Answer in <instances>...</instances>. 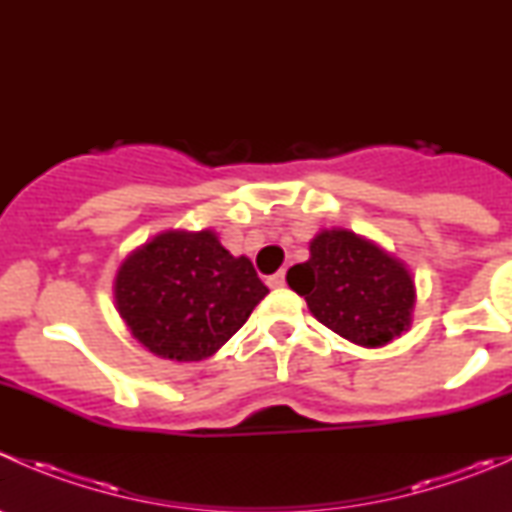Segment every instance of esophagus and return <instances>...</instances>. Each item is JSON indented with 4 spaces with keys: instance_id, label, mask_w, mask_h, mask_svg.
Returning a JSON list of instances; mask_svg holds the SVG:
<instances>
[{
    "instance_id": "1",
    "label": "esophagus",
    "mask_w": 512,
    "mask_h": 512,
    "mask_svg": "<svg viewBox=\"0 0 512 512\" xmlns=\"http://www.w3.org/2000/svg\"><path fill=\"white\" fill-rule=\"evenodd\" d=\"M267 285L272 289H282L285 287V272H275V275L267 277Z\"/></svg>"
}]
</instances>
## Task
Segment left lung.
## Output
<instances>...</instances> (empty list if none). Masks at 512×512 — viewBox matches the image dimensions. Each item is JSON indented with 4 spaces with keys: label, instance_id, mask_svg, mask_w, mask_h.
<instances>
[{
    "label": "left lung",
    "instance_id": "left-lung-1",
    "mask_svg": "<svg viewBox=\"0 0 512 512\" xmlns=\"http://www.w3.org/2000/svg\"><path fill=\"white\" fill-rule=\"evenodd\" d=\"M287 285L307 299L324 327L359 347H384L414 322L416 285L409 267L344 227L314 235L309 260L289 267Z\"/></svg>",
    "mask_w": 512,
    "mask_h": 512
}]
</instances>
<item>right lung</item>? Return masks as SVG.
Returning <instances> with one entry per match:
<instances>
[{
    "instance_id": "1",
    "label": "right lung",
    "mask_w": 512,
    "mask_h": 512,
    "mask_svg": "<svg viewBox=\"0 0 512 512\" xmlns=\"http://www.w3.org/2000/svg\"><path fill=\"white\" fill-rule=\"evenodd\" d=\"M270 292L245 255L213 230H165L136 247L113 280V302L133 337L170 361H203Z\"/></svg>"
}]
</instances>
